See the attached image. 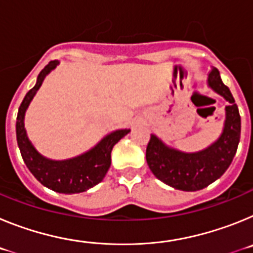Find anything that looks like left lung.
Returning a JSON list of instances; mask_svg holds the SVG:
<instances>
[{
  "mask_svg": "<svg viewBox=\"0 0 253 253\" xmlns=\"http://www.w3.org/2000/svg\"><path fill=\"white\" fill-rule=\"evenodd\" d=\"M208 82L215 92L229 102L225 107L227 116L220 138L207 149L196 153H184L169 148L152 134L147 146L146 158L152 173L169 186L182 191H198L218 180L233 161L240 143L238 106L215 67L210 71Z\"/></svg>",
  "mask_w": 253,
  "mask_h": 253,
  "instance_id": "obj_1",
  "label": "left lung"
}]
</instances>
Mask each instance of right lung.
Segmentation results:
<instances>
[{
    "instance_id": "obj_1",
    "label": "right lung",
    "mask_w": 253,
    "mask_h": 253,
    "mask_svg": "<svg viewBox=\"0 0 253 253\" xmlns=\"http://www.w3.org/2000/svg\"><path fill=\"white\" fill-rule=\"evenodd\" d=\"M57 64L58 60H50L42 69V72L38 76L37 84L26 93L20 105L16 119L17 144L26 167L40 184L57 193H84L101 182L107 169H110L111 149L130 130L122 129L107 134L91 151L71 160L51 161L38 153L26 135V130L24 128V116L29 104L43 84L44 77L51 69H54Z\"/></svg>"
}]
</instances>
